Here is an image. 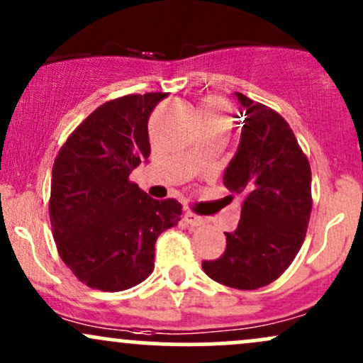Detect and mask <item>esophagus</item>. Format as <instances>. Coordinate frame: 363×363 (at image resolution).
<instances>
[{
	"instance_id": "34e87169",
	"label": "esophagus",
	"mask_w": 363,
	"mask_h": 363,
	"mask_svg": "<svg viewBox=\"0 0 363 363\" xmlns=\"http://www.w3.org/2000/svg\"><path fill=\"white\" fill-rule=\"evenodd\" d=\"M184 220L191 225V227H201V225H205V220H203L201 216L191 213V211H187V213L184 215Z\"/></svg>"
}]
</instances>
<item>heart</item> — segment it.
I'll use <instances>...</instances> for the list:
<instances>
[{"mask_svg":"<svg viewBox=\"0 0 363 363\" xmlns=\"http://www.w3.org/2000/svg\"><path fill=\"white\" fill-rule=\"evenodd\" d=\"M201 111H210V112H220V114H225L222 104L216 101H205L201 106Z\"/></svg>","mask_w":363,"mask_h":363,"instance_id":"heart-1","label":"heart"}]
</instances>
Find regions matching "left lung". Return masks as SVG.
Segmentation results:
<instances>
[{
	"label": "left lung",
	"mask_w": 363,
	"mask_h": 363,
	"mask_svg": "<svg viewBox=\"0 0 363 363\" xmlns=\"http://www.w3.org/2000/svg\"><path fill=\"white\" fill-rule=\"evenodd\" d=\"M235 97L244 126L223 184L244 196L240 222L234 232H225V252L203 261V269L222 285L256 290L277 280L301 251L312 210V177L289 123L239 91Z\"/></svg>",
	"instance_id": "8db88e82"
}]
</instances>
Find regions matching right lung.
Here are the masks:
<instances>
[{"instance_id": "1", "label": "right lung", "mask_w": 363, "mask_h": 363, "mask_svg": "<svg viewBox=\"0 0 363 363\" xmlns=\"http://www.w3.org/2000/svg\"><path fill=\"white\" fill-rule=\"evenodd\" d=\"M164 91L126 95L95 109L52 165V237L90 289L121 291L153 272L158 235L181 220L177 199H153L129 181L150 157L148 118Z\"/></svg>"}]
</instances>
